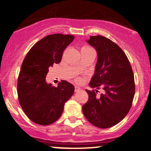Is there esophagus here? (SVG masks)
I'll list each match as a JSON object with an SVG mask.
<instances>
[{
    "mask_svg": "<svg viewBox=\"0 0 151 151\" xmlns=\"http://www.w3.org/2000/svg\"><path fill=\"white\" fill-rule=\"evenodd\" d=\"M81 88L79 86H75V87H74V91H75V92H78V91H79Z\"/></svg>",
    "mask_w": 151,
    "mask_h": 151,
    "instance_id": "34e87169",
    "label": "esophagus"
}]
</instances>
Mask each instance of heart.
Here are the masks:
<instances>
[{"label":"heart","mask_w":151,"mask_h":151,"mask_svg":"<svg viewBox=\"0 0 151 151\" xmlns=\"http://www.w3.org/2000/svg\"><path fill=\"white\" fill-rule=\"evenodd\" d=\"M81 50H93V49L92 48H91V47H88V46H83V47H82ZM80 79H79V78H77V81H79Z\"/></svg>","instance_id":"obj_1"}]
</instances>
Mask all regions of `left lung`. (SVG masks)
I'll list each match as a JSON object with an SVG mask.
<instances>
[{"label": "left lung", "mask_w": 151, "mask_h": 151, "mask_svg": "<svg viewBox=\"0 0 151 151\" xmlns=\"http://www.w3.org/2000/svg\"><path fill=\"white\" fill-rule=\"evenodd\" d=\"M98 53L95 73L89 86L102 87L104 93L86 90L88 100L82 107L83 115L94 126L109 128L121 122L128 114L134 98V74L125 53L109 39L90 36L87 40Z\"/></svg>", "instance_id": "8db88e82"}]
</instances>
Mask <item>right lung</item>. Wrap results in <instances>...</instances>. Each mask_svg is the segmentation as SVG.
Listing matches in <instances>:
<instances>
[{"instance_id": "1", "label": "right lung", "mask_w": 151, "mask_h": 151, "mask_svg": "<svg viewBox=\"0 0 151 151\" xmlns=\"http://www.w3.org/2000/svg\"><path fill=\"white\" fill-rule=\"evenodd\" d=\"M74 39L71 35L46 36L32 47L22 63L17 81L19 102L28 118L38 125L56 122L73 95L74 87L69 82L62 80L55 87L47 83L46 76L49 67L60 62Z\"/></svg>"}]
</instances>
